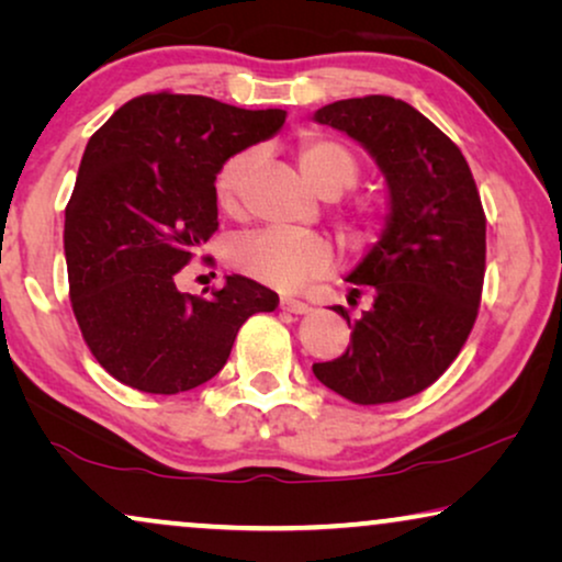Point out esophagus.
Segmentation results:
<instances>
[{"label":"esophagus","mask_w":562,"mask_h":562,"mask_svg":"<svg viewBox=\"0 0 562 562\" xmlns=\"http://www.w3.org/2000/svg\"><path fill=\"white\" fill-rule=\"evenodd\" d=\"M279 306H281L283 312H289V314H306V312H312L310 304L296 302V299H281Z\"/></svg>","instance_id":"34e87169"}]
</instances>
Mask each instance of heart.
Listing matches in <instances>:
<instances>
[{
	"label": "heart",
	"mask_w": 562,
	"mask_h": 562,
	"mask_svg": "<svg viewBox=\"0 0 562 562\" xmlns=\"http://www.w3.org/2000/svg\"><path fill=\"white\" fill-rule=\"evenodd\" d=\"M299 171L304 181L322 196H337L358 179V160L342 143L329 137H306L296 153ZM256 166V153H237L222 166L217 176V202L225 212L240 206L243 187ZM371 227V214H356V233ZM333 248L319 235L291 233V229L268 227L237 237L233 245V263L250 279L263 281L281 291H296L306 281L319 279L333 268Z\"/></svg>",
	"instance_id": "b5f03b06"
}]
</instances>
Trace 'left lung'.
I'll return each instance as SVG.
<instances>
[{"label":"left lung","mask_w":562,"mask_h":562,"mask_svg":"<svg viewBox=\"0 0 562 562\" xmlns=\"http://www.w3.org/2000/svg\"><path fill=\"white\" fill-rule=\"evenodd\" d=\"M312 120L352 137L389 191L379 243L348 273L350 302L368 291L371 310L350 319L335 306L350 345L312 371L356 404L398 402L440 379L473 329L486 271L479 189L458 145L402 99H340Z\"/></svg>","instance_id":"8db88e82"}]
</instances>
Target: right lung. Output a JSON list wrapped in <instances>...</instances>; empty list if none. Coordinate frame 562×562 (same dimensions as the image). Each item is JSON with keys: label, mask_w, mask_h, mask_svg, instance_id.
<instances>
[{"label": "right lung", "mask_w": 562, "mask_h": 562, "mask_svg": "<svg viewBox=\"0 0 562 562\" xmlns=\"http://www.w3.org/2000/svg\"><path fill=\"white\" fill-rule=\"evenodd\" d=\"M283 122V110L160 91L130 99L91 135L66 206L68 286L89 350L125 386H202L227 363L243 322L279 304L240 273L206 299L181 294L173 279L217 233L222 166Z\"/></svg>", "instance_id": "add662e5"}]
</instances>
